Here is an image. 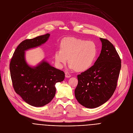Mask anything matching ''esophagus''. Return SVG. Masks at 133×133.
<instances>
[{
    "instance_id": "esophagus-1",
    "label": "esophagus",
    "mask_w": 133,
    "mask_h": 133,
    "mask_svg": "<svg viewBox=\"0 0 133 133\" xmlns=\"http://www.w3.org/2000/svg\"><path fill=\"white\" fill-rule=\"evenodd\" d=\"M65 77L66 78H69L71 77V75L68 72H65Z\"/></svg>"
}]
</instances>
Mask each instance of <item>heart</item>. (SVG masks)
<instances>
[{
    "label": "heart",
    "mask_w": 133,
    "mask_h": 133,
    "mask_svg": "<svg viewBox=\"0 0 133 133\" xmlns=\"http://www.w3.org/2000/svg\"><path fill=\"white\" fill-rule=\"evenodd\" d=\"M97 55V49L92 42L69 37L63 40L61 49L55 54V61L62 67L68 61L70 67L78 71H83L89 68Z\"/></svg>",
    "instance_id": "heart-1"
}]
</instances>
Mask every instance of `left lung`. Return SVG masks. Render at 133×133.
Wrapping results in <instances>:
<instances>
[{
  "mask_svg": "<svg viewBox=\"0 0 133 133\" xmlns=\"http://www.w3.org/2000/svg\"><path fill=\"white\" fill-rule=\"evenodd\" d=\"M100 39L99 56L93 66L77 75L78 82L75 90L77 101L89 108L100 106L112 96L121 68V60L114 46L106 39Z\"/></svg>",
  "mask_w": 133,
  "mask_h": 133,
  "instance_id": "left-lung-1",
  "label": "left lung"
}]
</instances>
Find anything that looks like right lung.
<instances>
[{"label":"right lung","mask_w":133,"mask_h":133,"mask_svg":"<svg viewBox=\"0 0 133 133\" xmlns=\"http://www.w3.org/2000/svg\"><path fill=\"white\" fill-rule=\"evenodd\" d=\"M50 35L23 41L16 49L10 63V72L15 92L27 104L43 106L55 95V85L65 78V72L43 62L35 68L29 67L25 59V50L45 43Z\"/></svg>","instance_id":"right-lung-1"}]
</instances>
